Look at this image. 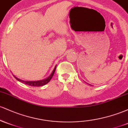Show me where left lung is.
Masks as SVG:
<instances>
[{"mask_svg": "<svg viewBox=\"0 0 128 128\" xmlns=\"http://www.w3.org/2000/svg\"><path fill=\"white\" fill-rule=\"evenodd\" d=\"M90 86H91V85H90Z\"/></svg>", "mask_w": 128, "mask_h": 128, "instance_id": "obj_1", "label": "left lung"}]
</instances>
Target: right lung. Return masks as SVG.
I'll list each match as a JSON object with an SVG mask.
<instances>
[{
    "label": "right lung",
    "mask_w": 128,
    "mask_h": 128,
    "mask_svg": "<svg viewBox=\"0 0 128 128\" xmlns=\"http://www.w3.org/2000/svg\"><path fill=\"white\" fill-rule=\"evenodd\" d=\"M56 66H55V67L54 68V70H53L52 73L50 74V75L48 78H47L46 79H43V80H36V81H26V80H22V79H20L19 78H18L16 77L15 76H14V75L13 76H14V77L15 78L17 79V80L21 82H22V83L24 84L28 85V86H44V85L46 84L49 82L50 80V79H52V76H54V73H55V70H56Z\"/></svg>",
    "instance_id": "add662e5"
}]
</instances>
